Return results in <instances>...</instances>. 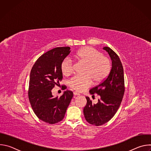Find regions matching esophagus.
<instances>
[{
  "label": "esophagus",
  "mask_w": 151,
  "mask_h": 151,
  "mask_svg": "<svg viewBox=\"0 0 151 151\" xmlns=\"http://www.w3.org/2000/svg\"><path fill=\"white\" fill-rule=\"evenodd\" d=\"M73 94H74L75 96H79V95H80L79 93H76V92H74V93H73Z\"/></svg>",
  "instance_id": "34e87169"
}]
</instances>
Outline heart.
<instances>
[{"label":"heart","mask_w":151,"mask_h":151,"mask_svg":"<svg viewBox=\"0 0 151 151\" xmlns=\"http://www.w3.org/2000/svg\"><path fill=\"white\" fill-rule=\"evenodd\" d=\"M81 63L86 64L84 76L76 75L69 81L70 87L74 90L82 92L87 90L91 85L93 81L96 83H100L108 76L111 69L109 58L96 49L86 47L78 50L75 55ZM60 69L62 73L65 76L71 75L73 72V63L69 57L63 60Z\"/></svg>","instance_id":"obj_1"}]
</instances>
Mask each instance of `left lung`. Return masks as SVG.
I'll return each mask as SVG.
<instances>
[{
    "mask_svg": "<svg viewBox=\"0 0 151 151\" xmlns=\"http://www.w3.org/2000/svg\"><path fill=\"white\" fill-rule=\"evenodd\" d=\"M112 60V69L107 78L90 90L94 96H100L96 104L92 103L86 97L87 104L83 108L85 118L88 123L96 126L101 125L111 120L117 112L122 101L125 88L124 70L118 55L109 47H103Z\"/></svg>",
    "mask_w": 151,
    "mask_h": 151,
    "instance_id": "left-lung-1",
    "label": "left lung"
}]
</instances>
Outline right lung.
I'll list each match as a JSON object with an SVG mask.
<instances>
[{"mask_svg": "<svg viewBox=\"0 0 151 151\" xmlns=\"http://www.w3.org/2000/svg\"><path fill=\"white\" fill-rule=\"evenodd\" d=\"M70 48L57 47L42 55L35 62L30 74L29 99L36 115L53 124L61 121L73 96L66 90L60 97H54L51 90L63 78L61 63L70 52Z\"/></svg>", "mask_w": 151, "mask_h": 151, "instance_id": "right-lung-1", "label": "right lung"}]
</instances>
